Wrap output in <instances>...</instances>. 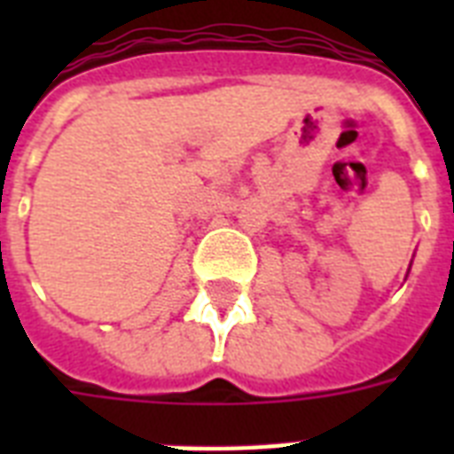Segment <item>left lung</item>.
<instances>
[{
  "label": "left lung",
  "instance_id": "8db88e82",
  "mask_svg": "<svg viewBox=\"0 0 454 454\" xmlns=\"http://www.w3.org/2000/svg\"><path fill=\"white\" fill-rule=\"evenodd\" d=\"M408 270H410V269H408Z\"/></svg>",
  "mask_w": 454,
  "mask_h": 454
}]
</instances>
